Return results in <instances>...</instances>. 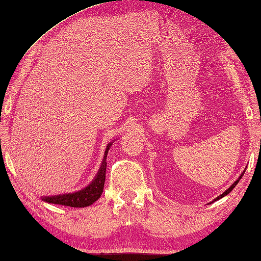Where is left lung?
<instances>
[{
  "label": "left lung",
  "instance_id": "left-lung-1",
  "mask_svg": "<svg viewBox=\"0 0 261 261\" xmlns=\"http://www.w3.org/2000/svg\"><path fill=\"white\" fill-rule=\"evenodd\" d=\"M244 173H245V172H242V174H241V176H240V178H239V179H238V180H237V181H235V183H234V184H233V185H231V187H230V188H229V189H228V190H226V191H224V192H223V194H222V195H220V196H219V197H217V198H216V199H215V201H217V199H220V198H222V197H224V196H226V195H228V194H229V192H230V191H231V190H233V189H234V188H235V187H237V184H238V183H239V180H240V179H241V178H242V176H244Z\"/></svg>",
  "mask_w": 261,
  "mask_h": 261
}]
</instances>
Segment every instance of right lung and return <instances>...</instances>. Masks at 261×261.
Masks as SVG:
<instances>
[{"label": "right lung", "mask_w": 261, "mask_h": 261, "mask_svg": "<svg viewBox=\"0 0 261 261\" xmlns=\"http://www.w3.org/2000/svg\"><path fill=\"white\" fill-rule=\"evenodd\" d=\"M110 147V144L107 146L105 159L99 169L97 176L94 179V181L87 187L83 190L73 192V194H67V195H59V196H51V197H42L45 202L53 203V204H60V205H66V206H72V208H84L92 204V203L97 201L101 197L103 192V187H105V180H106V167H107V153Z\"/></svg>", "instance_id": "right-lung-1"}]
</instances>
